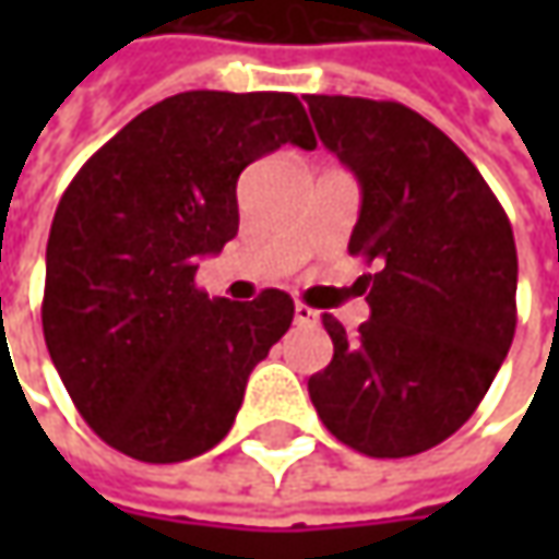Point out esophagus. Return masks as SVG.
I'll return each instance as SVG.
<instances>
[{
  "mask_svg": "<svg viewBox=\"0 0 559 559\" xmlns=\"http://www.w3.org/2000/svg\"><path fill=\"white\" fill-rule=\"evenodd\" d=\"M320 320V313L313 311V308H308V305H295V323H317Z\"/></svg>",
  "mask_w": 559,
  "mask_h": 559,
  "instance_id": "34e87169",
  "label": "esophagus"
}]
</instances>
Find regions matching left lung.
<instances>
[{
	"label": "left lung",
	"instance_id": "left-lung-1",
	"mask_svg": "<svg viewBox=\"0 0 559 559\" xmlns=\"http://www.w3.org/2000/svg\"><path fill=\"white\" fill-rule=\"evenodd\" d=\"M323 145L360 183L348 251L370 320L333 313V360L308 379L317 417L367 457H414L454 436L516 333V242L498 195L436 123L401 102L308 96Z\"/></svg>",
	"mask_w": 559,
	"mask_h": 559
}]
</instances>
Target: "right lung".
<instances>
[{
	"mask_svg": "<svg viewBox=\"0 0 559 559\" xmlns=\"http://www.w3.org/2000/svg\"><path fill=\"white\" fill-rule=\"evenodd\" d=\"M286 142L317 145L298 96L192 90L136 115L64 189L43 335L80 417L120 454L211 451L248 373L292 326L283 289L211 301L195 286L199 258L239 233V174Z\"/></svg>",
	"mask_w": 559,
	"mask_h": 559,
	"instance_id": "right-lung-1",
	"label": "right lung"
}]
</instances>
